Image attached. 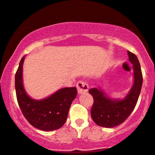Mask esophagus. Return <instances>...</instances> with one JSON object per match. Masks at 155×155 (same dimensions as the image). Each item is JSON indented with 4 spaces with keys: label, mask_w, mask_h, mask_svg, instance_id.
<instances>
[{
    "label": "esophagus",
    "mask_w": 155,
    "mask_h": 155,
    "mask_svg": "<svg viewBox=\"0 0 155 155\" xmlns=\"http://www.w3.org/2000/svg\"><path fill=\"white\" fill-rule=\"evenodd\" d=\"M76 87H77L78 93H79V94H84V93H86L88 91L89 89L88 84L83 81H79V82L77 83V84H76Z\"/></svg>",
    "instance_id": "esophagus-1"
}]
</instances>
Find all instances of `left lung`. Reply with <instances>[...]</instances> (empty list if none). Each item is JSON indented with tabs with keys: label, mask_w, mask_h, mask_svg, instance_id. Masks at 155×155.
Segmentation results:
<instances>
[{
	"label": "left lung",
	"mask_w": 155,
	"mask_h": 155,
	"mask_svg": "<svg viewBox=\"0 0 155 155\" xmlns=\"http://www.w3.org/2000/svg\"><path fill=\"white\" fill-rule=\"evenodd\" d=\"M128 61L133 65L134 84L123 99L112 98L100 87L89 90L94 99L91 109L92 120L102 127L113 128L124 123L133 112L140 94L143 82L141 66L137 57L128 51Z\"/></svg>",
	"instance_id": "1"
}]
</instances>
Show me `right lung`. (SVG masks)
Returning a JSON list of instances; mask_svg holds the SVG:
<instances>
[{
    "label": "right lung",
    "mask_w": 155,
    "mask_h": 155,
    "mask_svg": "<svg viewBox=\"0 0 155 155\" xmlns=\"http://www.w3.org/2000/svg\"><path fill=\"white\" fill-rule=\"evenodd\" d=\"M25 57H22L15 75V88L20 109L28 122L37 129L46 131L58 129L66 122L70 106L77 94L76 88H61L42 100L31 98L23 84Z\"/></svg>",
    "instance_id": "obj_1"
}]
</instances>
